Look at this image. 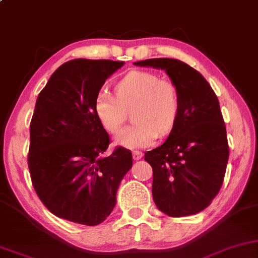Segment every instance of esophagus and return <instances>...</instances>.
I'll return each mask as SVG.
<instances>
[{
    "label": "esophagus",
    "instance_id": "obj_1",
    "mask_svg": "<svg viewBox=\"0 0 258 258\" xmlns=\"http://www.w3.org/2000/svg\"><path fill=\"white\" fill-rule=\"evenodd\" d=\"M132 156H133V159H135V160H139V159H142L143 152H140V151H133Z\"/></svg>",
    "mask_w": 258,
    "mask_h": 258
}]
</instances>
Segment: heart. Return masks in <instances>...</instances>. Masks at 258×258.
I'll list each match as a JSON object with an SVG mask.
<instances>
[{
    "label": "heart",
    "instance_id": "obj_1",
    "mask_svg": "<svg viewBox=\"0 0 258 258\" xmlns=\"http://www.w3.org/2000/svg\"><path fill=\"white\" fill-rule=\"evenodd\" d=\"M115 97L99 92L94 112L101 126L116 135L132 111L135 121L116 138L127 149H143L156 142L158 135H166L176 122L179 112V94L170 79L159 78L154 72L135 70L116 82Z\"/></svg>",
    "mask_w": 258,
    "mask_h": 258
}]
</instances>
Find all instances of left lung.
I'll return each mask as SVG.
<instances>
[{
  "label": "left lung",
  "instance_id": "1",
  "mask_svg": "<svg viewBox=\"0 0 258 258\" xmlns=\"http://www.w3.org/2000/svg\"><path fill=\"white\" fill-rule=\"evenodd\" d=\"M135 64L164 70L179 94V112L170 136L145 153L153 170L154 203L171 217L198 214L221 190L229 159L218 99L203 75L183 61L160 57Z\"/></svg>",
  "mask_w": 258,
  "mask_h": 258
}]
</instances>
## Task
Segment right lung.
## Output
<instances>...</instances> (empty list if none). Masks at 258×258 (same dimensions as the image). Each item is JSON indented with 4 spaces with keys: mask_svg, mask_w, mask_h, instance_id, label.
Returning <instances> with one entry per match:
<instances>
[{
    "mask_svg": "<svg viewBox=\"0 0 258 258\" xmlns=\"http://www.w3.org/2000/svg\"><path fill=\"white\" fill-rule=\"evenodd\" d=\"M122 61L75 59L57 68L37 97L30 121L28 167L44 207L57 217L98 225L115 205L131 151L105 156L109 137L94 112L106 79Z\"/></svg>",
    "mask_w": 258,
    "mask_h": 258,
    "instance_id": "1",
    "label": "right lung"
}]
</instances>
